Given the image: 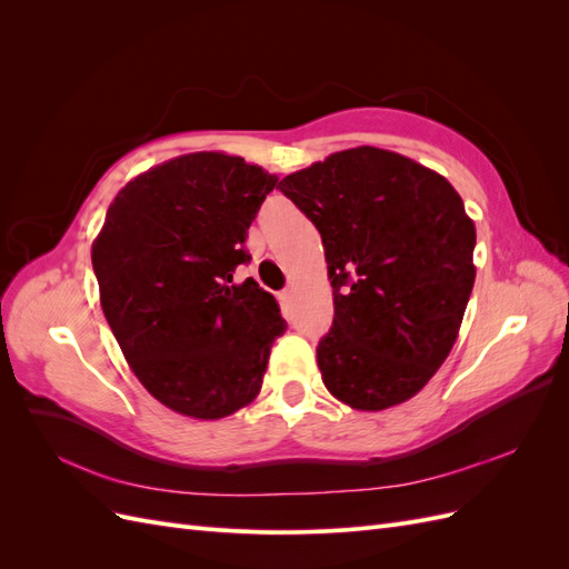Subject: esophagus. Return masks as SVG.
Here are the masks:
<instances>
[{"instance_id": "obj_1", "label": "esophagus", "mask_w": 569, "mask_h": 569, "mask_svg": "<svg viewBox=\"0 0 569 569\" xmlns=\"http://www.w3.org/2000/svg\"><path fill=\"white\" fill-rule=\"evenodd\" d=\"M278 299H280L282 306H289L291 303V289H282L280 295H278Z\"/></svg>"}]
</instances>
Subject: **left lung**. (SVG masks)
<instances>
[{"instance_id": "1", "label": "left lung", "mask_w": 569, "mask_h": 569, "mask_svg": "<svg viewBox=\"0 0 569 569\" xmlns=\"http://www.w3.org/2000/svg\"><path fill=\"white\" fill-rule=\"evenodd\" d=\"M322 237L335 318L318 368L335 399L385 410L451 353L475 284V222L451 182L377 147L337 151L280 182Z\"/></svg>"}]
</instances>
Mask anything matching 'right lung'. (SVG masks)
Listing matches in <instances>:
<instances>
[{
  "label": "right lung",
  "instance_id": "right-lung-1",
  "mask_svg": "<svg viewBox=\"0 0 569 569\" xmlns=\"http://www.w3.org/2000/svg\"><path fill=\"white\" fill-rule=\"evenodd\" d=\"M278 178L218 151L178 157L120 189L92 247L101 308L137 380L170 410L218 420L261 391L287 322L237 266Z\"/></svg>",
  "mask_w": 569,
  "mask_h": 569
}]
</instances>
